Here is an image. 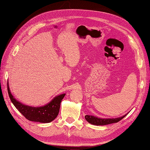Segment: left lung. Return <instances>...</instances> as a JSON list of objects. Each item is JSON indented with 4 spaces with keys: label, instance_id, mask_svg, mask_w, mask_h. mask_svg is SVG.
<instances>
[{
    "label": "left lung",
    "instance_id": "1",
    "mask_svg": "<svg viewBox=\"0 0 150 150\" xmlns=\"http://www.w3.org/2000/svg\"><path fill=\"white\" fill-rule=\"evenodd\" d=\"M126 115H123L121 117L112 118V119L98 118V117H95V116H93V115H87L85 116V120H86L89 123H91V124L96 125H108V124H111V123H117L118 122H120V121L122 120L123 117H125Z\"/></svg>",
    "mask_w": 150,
    "mask_h": 150
}]
</instances>
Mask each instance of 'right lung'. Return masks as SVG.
Returning a JSON list of instances; mask_svg holds the SVG:
<instances>
[{"instance_id":"right-lung-1","label":"right lung","mask_w":150,"mask_h":150,"mask_svg":"<svg viewBox=\"0 0 150 150\" xmlns=\"http://www.w3.org/2000/svg\"><path fill=\"white\" fill-rule=\"evenodd\" d=\"M7 89L11 102L21 114H23L28 120L40 123H50L57 117L60 109L61 102L65 96V94L63 93L56 96L51 102L44 106L30 107L23 105L14 98L9 89L8 82L7 83Z\"/></svg>"}]
</instances>
